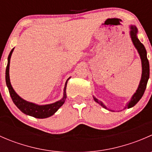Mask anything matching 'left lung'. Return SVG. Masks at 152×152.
Listing matches in <instances>:
<instances>
[{
    "instance_id": "left-lung-1",
    "label": "left lung",
    "mask_w": 152,
    "mask_h": 152,
    "mask_svg": "<svg viewBox=\"0 0 152 152\" xmlns=\"http://www.w3.org/2000/svg\"><path fill=\"white\" fill-rule=\"evenodd\" d=\"M131 31H130V34H131V38L132 40L133 44L137 48V51H138L139 54H140V59H141L142 62V77L141 80H140V85H139L138 88H137V91L134 93V96L132 98L131 101L129 102V104L125 107V109L126 108H131V107H134L139 101L140 100V99L142 98V96H143L144 92H145V88H146L147 82H148V78H149V62H148V59H147V53L146 50H145V47L142 45L141 42H140L138 39L137 37V28L135 26H131ZM94 100L96 101L97 103H99V104L102 105L104 108L107 109L105 105H104V104L102 102L98 100L97 99H96L95 97Z\"/></svg>"
}]
</instances>
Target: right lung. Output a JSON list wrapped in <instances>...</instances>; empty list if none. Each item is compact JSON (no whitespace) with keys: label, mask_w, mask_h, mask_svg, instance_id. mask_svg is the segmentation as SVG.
Instances as JSON below:
<instances>
[{"label":"right lung","mask_w":152,"mask_h":152,"mask_svg":"<svg viewBox=\"0 0 152 152\" xmlns=\"http://www.w3.org/2000/svg\"><path fill=\"white\" fill-rule=\"evenodd\" d=\"M13 50L14 48H12L8 56V63H7V69H6V82H7V85L9 89V92H10V96L11 98H12V101H13L14 104L18 107V108L19 109L22 113H25L26 115H28L32 116V117L37 118H48L50 117V116L53 115L59 110V107H62V104L65 103V99H66L67 98L65 90H66L67 83L69 79H67L66 83H65V89H64L63 99H62V100L59 101V102H55V103L51 104L39 106L23 100V99H21V98L15 93L10 83V73H9V72H10V58L11 56H12V52H13Z\"/></svg>","instance_id":"add662e5"}]
</instances>
